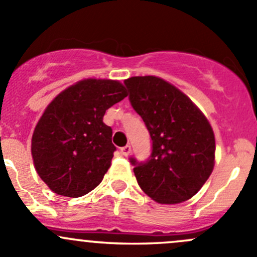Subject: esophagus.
I'll return each instance as SVG.
<instances>
[{
	"mask_svg": "<svg viewBox=\"0 0 257 257\" xmlns=\"http://www.w3.org/2000/svg\"><path fill=\"white\" fill-rule=\"evenodd\" d=\"M120 151L123 156H128L130 153H131V146H128L127 145V146H125V147H121Z\"/></svg>",
	"mask_w": 257,
	"mask_h": 257,
	"instance_id": "obj_1",
	"label": "esophagus"
}]
</instances>
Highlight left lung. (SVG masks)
I'll return each instance as SVG.
<instances>
[{
  "instance_id": "1",
  "label": "left lung",
  "mask_w": 257,
  "mask_h": 257,
  "mask_svg": "<svg viewBox=\"0 0 257 257\" xmlns=\"http://www.w3.org/2000/svg\"><path fill=\"white\" fill-rule=\"evenodd\" d=\"M123 83L152 140L146 162L130 158L137 183L161 204L190 199L215 163V137L208 118L186 94L158 76H132Z\"/></svg>"
}]
</instances>
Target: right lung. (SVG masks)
Here are the masks:
<instances>
[{
    "instance_id": "right-lung-1",
    "label": "right lung",
    "mask_w": 257,
    "mask_h": 257,
    "mask_svg": "<svg viewBox=\"0 0 257 257\" xmlns=\"http://www.w3.org/2000/svg\"><path fill=\"white\" fill-rule=\"evenodd\" d=\"M126 96L120 81L90 78L53 99L34 128L31 147L37 173L50 190L78 198L101 183L116 151L112 130L102 118Z\"/></svg>"
}]
</instances>
